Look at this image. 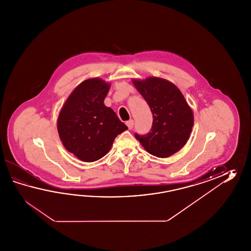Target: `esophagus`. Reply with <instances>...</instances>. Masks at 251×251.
<instances>
[{"label":"esophagus","mask_w":251,"mask_h":251,"mask_svg":"<svg viewBox=\"0 0 251 251\" xmlns=\"http://www.w3.org/2000/svg\"><path fill=\"white\" fill-rule=\"evenodd\" d=\"M126 126H127L129 129H133V125H134V122H133V119H130V120H128V121H126Z\"/></svg>","instance_id":"obj_1"}]
</instances>
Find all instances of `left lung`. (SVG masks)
<instances>
[{
  "label": "left lung",
  "instance_id": "left-lung-1",
  "mask_svg": "<svg viewBox=\"0 0 251 251\" xmlns=\"http://www.w3.org/2000/svg\"><path fill=\"white\" fill-rule=\"evenodd\" d=\"M133 82L149 105L153 118L149 133H135V138L156 157L174 154L189 138L194 124L192 109L181 91L169 80L150 77Z\"/></svg>",
  "mask_w": 251,
  "mask_h": 251
}]
</instances>
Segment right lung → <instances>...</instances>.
<instances>
[{"instance_id":"add662e5","label":"right lung","mask_w":251,"mask_h":251,"mask_svg":"<svg viewBox=\"0 0 251 251\" xmlns=\"http://www.w3.org/2000/svg\"><path fill=\"white\" fill-rule=\"evenodd\" d=\"M109 84L89 79L76 87L59 114L57 130L66 150L86 162L107 154L118 134L128 129L104 105Z\"/></svg>"}]
</instances>
